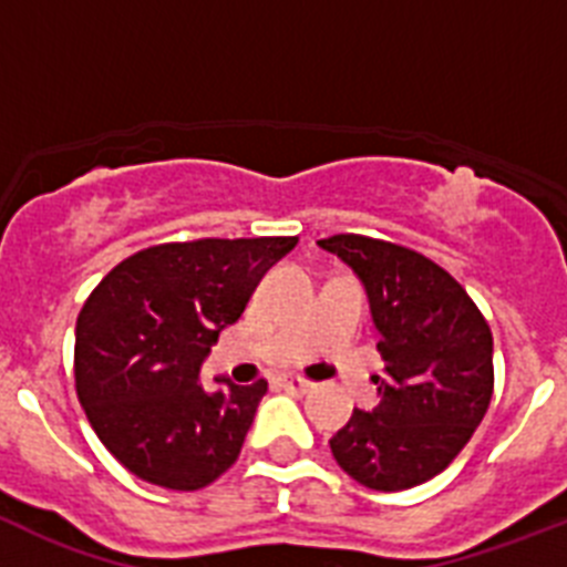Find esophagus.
I'll use <instances>...</instances> for the list:
<instances>
[{
    "mask_svg": "<svg viewBox=\"0 0 567 567\" xmlns=\"http://www.w3.org/2000/svg\"><path fill=\"white\" fill-rule=\"evenodd\" d=\"M280 385L292 394H307L309 389H312V383H309L307 378H300V374H284V378H280Z\"/></svg>",
    "mask_w": 567,
    "mask_h": 567,
    "instance_id": "obj_1",
    "label": "esophagus"
}]
</instances>
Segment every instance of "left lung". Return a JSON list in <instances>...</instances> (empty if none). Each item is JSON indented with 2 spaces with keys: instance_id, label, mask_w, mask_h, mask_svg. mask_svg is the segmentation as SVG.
Masks as SVG:
<instances>
[{
  "instance_id": "left-lung-1",
  "label": "left lung",
  "mask_w": 567,
  "mask_h": 567,
  "mask_svg": "<svg viewBox=\"0 0 567 567\" xmlns=\"http://www.w3.org/2000/svg\"><path fill=\"white\" fill-rule=\"evenodd\" d=\"M363 280L385 363L380 405L360 412L329 440L332 457L372 491H405L437 477L494 394V338L488 320L432 258L372 235L318 240Z\"/></svg>"
}]
</instances>
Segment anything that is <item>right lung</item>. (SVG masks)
I'll list each match as a JSON object with an SVG mask.
<instances>
[{
  "mask_svg": "<svg viewBox=\"0 0 567 567\" xmlns=\"http://www.w3.org/2000/svg\"><path fill=\"white\" fill-rule=\"evenodd\" d=\"M295 244V235L155 244L110 269L84 300L73 352L79 403L135 477L198 491L238 460L267 380H221L207 392L198 372Z\"/></svg>",
  "mask_w": 567,
  "mask_h": 567,
  "instance_id": "add662e5",
  "label": "right lung"
}]
</instances>
